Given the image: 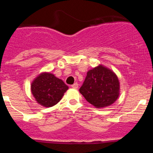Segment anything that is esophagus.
<instances>
[{
    "instance_id": "34e87169",
    "label": "esophagus",
    "mask_w": 153,
    "mask_h": 153,
    "mask_svg": "<svg viewBox=\"0 0 153 153\" xmlns=\"http://www.w3.org/2000/svg\"><path fill=\"white\" fill-rule=\"evenodd\" d=\"M71 87H72V88H74V89H77L78 88V83H74V84L71 86Z\"/></svg>"
}]
</instances>
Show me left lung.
Masks as SVG:
<instances>
[{
	"label": "left lung",
	"mask_w": 153,
	"mask_h": 153,
	"mask_svg": "<svg viewBox=\"0 0 153 153\" xmlns=\"http://www.w3.org/2000/svg\"><path fill=\"white\" fill-rule=\"evenodd\" d=\"M120 92V80L113 70L102 64L86 73L79 93L96 108H104L114 103Z\"/></svg>",
	"instance_id": "left-lung-1"
}]
</instances>
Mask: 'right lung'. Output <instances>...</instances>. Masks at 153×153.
I'll return each instance as SVG.
<instances>
[{
  "mask_svg": "<svg viewBox=\"0 0 153 153\" xmlns=\"http://www.w3.org/2000/svg\"><path fill=\"white\" fill-rule=\"evenodd\" d=\"M68 89L62 79L49 72L39 74L30 85L31 93L35 100L44 107H51L60 102Z\"/></svg>",
  "mask_w": 153,
  "mask_h": 153,
  "instance_id": "1",
  "label": "right lung"
}]
</instances>
